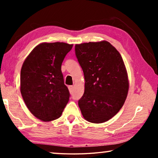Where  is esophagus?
Returning a JSON list of instances; mask_svg holds the SVG:
<instances>
[{
  "label": "esophagus",
  "mask_w": 158,
  "mask_h": 158,
  "mask_svg": "<svg viewBox=\"0 0 158 158\" xmlns=\"http://www.w3.org/2000/svg\"><path fill=\"white\" fill-rule=\"evenodd\" d=\"M74 85H69V91H70L71 93L73 91V90H74Z\"/></svg>",
  "instance_id": "34e87169"
}]
</instances>
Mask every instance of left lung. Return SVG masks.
<instances>
[{"label": "left lung", "mask_w": 158, "mask_h": 158, "mask_svg": "<svg viewBox=\"0 0 158 158\" xmlns=\"http://www.w3.org/2000/svg\"><path fill=\"white\" fill-rule=\"evenodd\" d=\"M75 53L85 79L78 102L82 116L93 123L107 121L122 108L129 90L121 55L105 40L76 44Z\"/></svg>", "instance_id": "left-lung-1"}]
</instances>
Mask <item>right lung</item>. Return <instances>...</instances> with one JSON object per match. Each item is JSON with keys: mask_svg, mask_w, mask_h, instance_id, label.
<instances>
[{"mask_svg": "<svg viewBox=\"0 0 158 158\" xmlns=\"http://www.w3.org/2000/svg\"><path fill=\"white\" fill-rule=\"evenodd\" d=\"M73 44L42 42L29 53L21 69L20 90L26 106L37 118H58L68 104L69 93L64 84L61 65Z\"/></svg>", "mask_w": 158, "mask_h": 158, "instance_id": "add662e5", "label": "right lung"}]
</instances>
